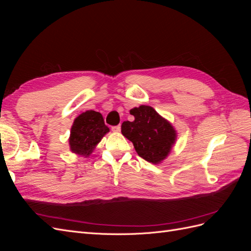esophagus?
Here are the masks:
<instances>
[{
    "label": "esophagus",
    "instance_id": "1",
    "mask_svg": "<svg viewBox=\"0 0 251 251\" xmlns=\"http://www.w3.org/2000/svg\"><path fill=\"white\" fill-rule=\"evenodd\" d=\"M120 130H121V126H112V131L113 132H120Z\"/></svg>",
    "mask_w": 251,
    "mask_h": 251
}]
</instances>
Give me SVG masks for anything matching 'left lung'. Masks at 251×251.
I'll list each match as a JSON object with an SVG mask.
<instances>
[{
	"instance_id": "1",
	"label": "left lung",
	"mask_w": 251,
	"mask_h": 251,
	"mask_svg": "<svg viewBox=\"0 0 251 251\" xmlns=\"http://www.w3.org/2000/svg\"><path fill=\"white\" fill-rule=\"evenodd\" d=\"M130 114L135 119L124 121L121 133L133 142L135 151L144 160L155 164L161 162L176 140V131L149 105L134 108Z\"/></svg>"
}]
</instances>
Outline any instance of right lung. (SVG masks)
Listing matches in <instances>:
<instances>
[{
    "mask_svg": "<svg viewBox=\"0 0 251 251\" xmlns=\"http://www.w3.org/2000/svg\"><path fill=\"white\" fill-rule=\"evenodd\" d=\"M108 132L109 127L100 112L86 111L74 120L69 138L70 149L73 153L87 157Z\"/></svg>",
    "mask_w": 251,
    "mask_h": 251,
    "instance_id": "1",
    "label": "right lung"
}]
</instances>
